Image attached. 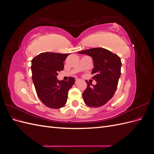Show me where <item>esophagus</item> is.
<instances>
[{
    "instance_id": "esophagus-1",
    "label": "esophagus",
    "mask_w": 154,
    "mask_h": 154,
    "mask_svg": "<svg viewBox=\"0 0 154 154\" xmlns=\"http://www.w3.org/2000/svg\"><path fill=\"white\" fill-rule=\"evenodd\" d=\"M79 82H80V80H79V79H76V81H75V83H78Z\"/></svg>"
}]
</instances>
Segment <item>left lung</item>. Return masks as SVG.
Masks as SVG:
<instances>
[{"instance_id": "obj_1", "label": "left lung", "mask_w": 154, "mask_h": 154, "mask_svg": "<svg viewBox=\"0 0 154 154\" xmlns=\"http://www.w3.org/2000/svg\"><path fill=\"white\" fill-rule=\"evenodd\" d=\"M79 54L90 56L94 66L92 79L96 85L86 81L87 88L82 96L85 103L90 107H100L104 105L114 96L121 76L122 62L117 54L104 48H96L79 51Z\"/></svg>"}]
</instances>
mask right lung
Masks as SVG:
<instances>
[{"mask_svg":"<svg viewBox=\"0 0 154 154\" xmlns=\"http://www.w3.org/2000/svg\"><path fill=\"white\" fill-rule=\"evenodd\" d=\"M69 54L45 52L32 60V79L37 96L49 108L58 109L66 105L68 92L75 82L72 77H69L68 81L57 79Z\"/></svg>","mask_w":154,"mask_h":154,"instance_id":"obj_1","label":"right lung"}]
</instances>
